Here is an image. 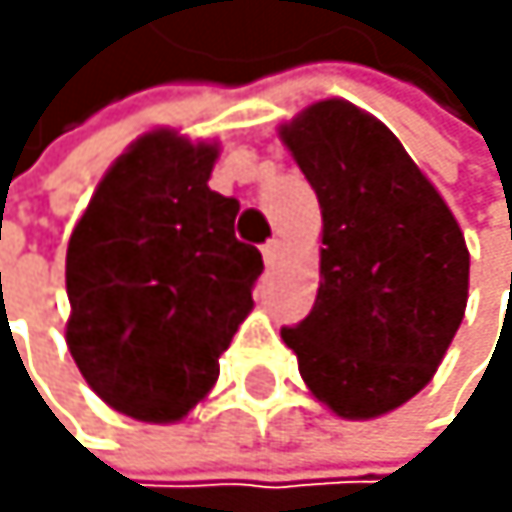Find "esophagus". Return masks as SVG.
<instances>
[{
    "instance_id": "34e87169",
    "label": "esophagus",
    "mask_w": 512,
    "mask_h": 512,
    "mask_svg": "<svg viewBox=\"0 0 512 512\" xmlns=\"http://www.w3.org/2000/svg\"><path fill=\"white\" fill-rule=\"evenodd\" d=\"M261 251H264V261H267V264H276V261H279V254H282V242H279V239H270V242H264Z\"/></svg>"
}]
</instances>
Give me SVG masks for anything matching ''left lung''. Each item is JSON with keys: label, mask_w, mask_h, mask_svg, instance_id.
Listing matches in <instances>:
<instances>
[{"label": "left lung", "mask_w": 512, "mask_h": 512, "mask_svg": "<svg viewBox=\"0 0 512 512\" xmlns=\"http://www.w3.org/2000/svg\"><path fill=\"white\" fill-rule=\"evenodd\" d=\"M322 208L319 294L282 328L310 393L368 421L421 393L467 307L470 251L396 134L347 101L279 128Z\"/></svg>", "instance_id": "left-lung-1"}]
</instances>
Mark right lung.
Returning a JSON list of instances; mask_svg holds the SVG:
<instances>
[{
	"instance_id": "obj_1",
	"label": "right lung",
	"mask_w": 512,
	"mask_h": 512,
	"mask_svg": "<svg viewBox=\"0 0 512 512\" xmlns=\"http://www.w3.org/2000/svg\"><path fill=\"white\" fill-rule=\"evenodd\" d=\"M218 144L178 131L134 141L67 245V347L128 418L168 424L214 387L264 261L236 239L239 202L208 187Z\"/></svg>"
}]
</instances>
